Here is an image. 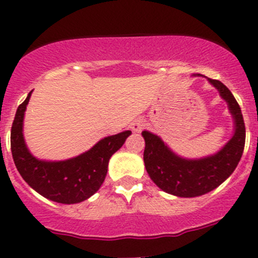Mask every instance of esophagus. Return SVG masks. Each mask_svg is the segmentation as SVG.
Listing matches in <instances>:
<instances>
[{
	"label": "esophagus",
	"mask_w": 258,
	"mask_h": 258,
	"mask_svg": "<svg viewBox=\"0 0 258 258\" xmlns=\"http://www.w3.org/2000/svg\"><path fill=\"white\" fill-rule=\"evenodd\" d=\"M145 126H146L145 119H142V118H136L131 123V128L134 132H141L142 130L145 128Z\"/></svg>",
	"instance_id": "1"
}]
</instances>
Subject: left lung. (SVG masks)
Masks as SVG:
<instances>
[{
	"label": "left lung",
	"instance_id": "obj_1",
	"mask_svg": "<svg viewBox=\"0 0 258 258\" xmlns=\"http://www.w3.org/2000/svg\"><path fill=\"white\" fill-rule=\"evenodd\" d=\"M207 81L226 101L233 118L232 137L220 151L206 157L184 158L173 152L160 136L150 131H142L146 144V171L162 191L173 196L197 197L209 194L232 175L243 153L246 130L240 106L221 81Z\"/></svg>",
	"mask_w": 258,
	"mask_h": 258
}]
</instances>
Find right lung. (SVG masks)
I'll list each match as a JSON object with an SVG mask.
<instances>
[{
    "instance_id": "right-lung-1",
    "label": "right lung",
    "mask_w": 258,
    "mask_h": 258,
    "mask_svg": "<svg viewBox=\"0 0 258 258\" xmlns=\"http://www.w3.org/2000/svg\"><path fill=\"white\" fill-rule=\"evenodd\" d=\"M18 106L11 128V151L18 172L36 192L53 202L80 204L100 189L107 175L108 161L124 144L131 131H123L100 140L76 157L46 161L35 157L23 137V118L31 97Z\"/></svg>"
}]
</instances>
